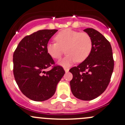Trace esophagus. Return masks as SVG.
I'll return each mask as SVG.
<instances>
[{
  "label": "esophagus",
  "mask_w": 125,
  "mask_h": 125,
  "mask_svg": "<svg viewBox=\"0 0 125 125\" xmlns=\"http://www.w3.org/2000/svg\"><path fill=\"white\" fill-rule=\"evenodd\" d=\"M64 70H65V72H66V73H68V72L69 71V68H68L65 67V68H64Z\"/></svg>",
  "instance_id": "34e87169"
}]
</instances>
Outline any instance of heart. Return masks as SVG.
I'll use <instances>...</instances> for the list:
<instances>
[{
    "label": "heart",
    "mask_w": 125,
    "mask_h": 125,
    "mask_svg": "<svg viewBox=\"0 0 125 125\" xmlns=\"http://www.w3.org/2000/svg\"><path fill=\"white\" fill-rule=\"evenodd\" d=\"M56 43L46 45L48 54L54 59H61L65 50L67 55L59 62L63 66H68L75 62H82L88 57L93 48L91 36L85 32L65 29L54 37Z\"/></svg>",
    "instance_id": "obj_1"
}]
</instances>
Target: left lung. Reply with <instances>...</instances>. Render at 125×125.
Returning a JSON list of instances; mask_svg holds the SVG:
<instances>
[{
    "mask_svg": "<svg viewBox=\"0 0 125 125\" xmlns=\"http://www.w3.org/2000/svg\"><path fill=\"white\" fill-rule=\"evenodd\" d=\"M83 31L91 36L93 48L86 60L70 70L73 75L70 86L75 97L91 100L101 95L108 87L114 60L110 43L100 32L90 28Z\"/></svg>",
    "mask_w": 125,
    "mask_h": 125,
    "instance_id": "obj_1",
    "label": "left lung"
}]
</instances>
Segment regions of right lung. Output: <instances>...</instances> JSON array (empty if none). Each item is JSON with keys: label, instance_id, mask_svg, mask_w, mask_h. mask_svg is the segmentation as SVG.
I'll use <instances>...</instances> for the list:
<instances>
[{"label": "right lung", "instance_id": "right-lung-1", "mask_svg": "<svg viewBox=\"0 0 125 125\" xmlns=\"http://www.w3.org/2000/svg\"><path fill=\"white\" fill-rule=\"evenodd\" d=\"M57 30H42L25 36L13 54V74L22 93L34 101H45L54 94L65 73L46 51V45ZM50 66L48 72L44 70Z\"/></svg>", "mask_w": 125, "mask_h": 125}]
</instances>
